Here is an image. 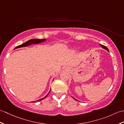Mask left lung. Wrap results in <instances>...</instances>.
<instances>
[{
  "mask_svg": "<svg viewBox=\"0 0 124 124\" xmlns=\"http://www.w3.org/2000/svg\"><path fill=\"white\" fill-rule=\"evenodd\" d=\"M100 46H101V47H102V48H103L104 49H105V50H107V51L109 52V50H108V48H107V47H106V46H105V45H101V44H100ZM74 99H75L76 100H77V99H76L75 98H74Z\"/></svg>",
  "mask_w": 124,
  "mask_h": 124,
  "instance_id": "obj_1",
  "label": "left lung"
}]
</instances>
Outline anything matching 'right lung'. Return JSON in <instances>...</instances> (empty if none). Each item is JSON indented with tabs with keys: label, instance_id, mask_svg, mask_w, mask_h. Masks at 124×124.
Wrapping results in <instances>:
<instances>
[{
	"label": "right lung",
	"instance_id": "1",
	"mask_svg": "<svg viewBox=\"0 0 124 124\" xmlns=\"http://www.w3.org/2000/svg\"><path fill=\"white\" fill-rule=\"evenodd\" d=\"M45 41V39H30L29 40V41H28L27 42H26L25 43H23V44L20 45H18L17 46H16L15 49L16 48H19V47H26V46H27L30 45H31V44H38V43H42L43 42H44ZM51 91V90H50ZM50 92H49L48 93H50ZM48 93L46 96L45 97L41 99H39L38 100H36V101H33V102H38V101H41V100L44 99L47 96Z\"/></svg>",
	"mask_w": 124,
	"mask_h": 124
}]
</instances>
